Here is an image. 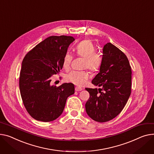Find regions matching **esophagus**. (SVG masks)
<instances>
[{
	"label": "esophagus",
	"mask_w": 154,
	"mask_h": 154,
	"mask_svg": "<svg viewBox=\"0 0 154 154\" xmlns=\"http://www.w3.org/2000/svg\"><path fill=\"white\" fill-rule=\"evenodd\" d=\"M82 90H83L82 88L81 87H75V90L77 91H80Z\"/></svg>",
	"instance_id": "1"
}]
</instances>
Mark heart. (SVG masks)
Masks as SVG:
<instances>
[{"label":"heart","mask_w":154,"mask_h":154,"mask_svg":"<svg viewBox=\"0 0 154 154\" xmlns=\"http://www.w3.org/2000/svg\"><path fill=\"white\" fill-rule=\"evenodd\" d=\"M75 53L77 56L84 58L82 68L88 69L92 72L98 70L102 63L100 54L95 51V46L90 40L85 39L79 43L75 47ZM73 56L69 51L65 53L63 66L66 69L70 67ZM89 78V74L85 70H72L65 75V79L69 82L82 86L84 85Z\"/></svg>","instance_id":"heart-1"}]
</instances>
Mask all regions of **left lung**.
<instances>
[{
  "label": "left lung",
  "mask_w": 154,
  "mask_h": 154,
  "mask_svg": "<svg viewBox=\"0 0 154 154\" xmlns=\"http://www.w3.org/2000/svg\"><path fill=\"white\" fill-rule=\"evenodd\" d=\"M131 75L125 53L111 43H106L103 49L100 72L91 81L101 88H85L90 94L85 110L92 119L104 122L120 113L131 93Z\"/></svg>",
  "instance_id": "1"
}]
</instances>
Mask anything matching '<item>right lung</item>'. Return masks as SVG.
Listing matches in <instances>:
<instances>
[{"label":"right lung","mask_w":154,"mask_h":154,"mask_svg":"<svg viewBox=\"0 0 154 154\" xmlns=\"http://www.w3.org/2000/svg\"><path fill=\"white\" fill-rule=\"evenodd\" d=\"M72 36H51L39 43L25 56L19 78L20 94L29 115L49 122L63 113L67 98L74 94V85L51 84V77L63 69V58Z\"/></svg>","instance_id":"right-lung-1"}]
</instances>
